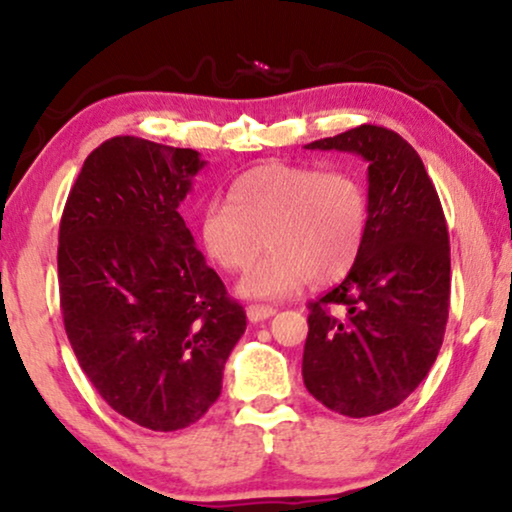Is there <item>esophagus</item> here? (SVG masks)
<instances>
[{"mask_svg":"<svg viewBox=\"0 0 512 512\" xmlns=\"http://www.w3.org/2000/svg\"><path fill=\"white\" fill-rule=\"evenodd\" d=\"M276 313L274 306H264V304H250L248 306V320L250 323H262V320L271 318Z\"/></svg>","mask_w":512,"mask_h":512,"instance_id":"obj_1","label":"esophagus"}]
</instances>
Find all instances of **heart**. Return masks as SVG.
<instances>
[{
    "label": "heart",
    "mask_w": 512,
    "mask_h": 512,
    "mask_svg": "<svg viewBox=\"0 0 512 512\" xmlns=\"http://www.w3.org/2000/svg\"><path fill=\"white\" fill-rule=\"evenodd\" d=\"M370 201L349 170L313 166L252 168L231 182L227 203H210L199 220L203 252L238 274L271 250L238 283L250 299H288L306 283H335L363 252Z\"/></svg>",
    "instance_id": "1"
}]
</instances>
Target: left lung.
Returning a JSON list of instances; mask_svg holds the SVG:
<instances>
[{"instance_id": "left-lung-1", "label": "left lung", "mask_w": 512, "mask_h": 512, "mask_svg": "<svg viewBox=\"0 0 512 512\" xmlns=\"http://www.w3.org/2000/svg\"><path fill=\"white\" fill-rule=\"evenodd\" d=\"M306 149L360 154L370 222L346 278L309 302L304 386L327 410L363 419L398 407L438 358L449 313V234L410 142L363 124Z\"/></svg>"}]
</instances>
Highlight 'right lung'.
<instances>
[{
	"mask_svg": "<svg viewBox=\"0 0 512 512\" xmlns=\"http://www.w3.org/2000/svg\"><path fill=\"white\" fill-rule=\"evenodd\" d=\"M199 152L119 135L84 161L58 234L60 311L102 400L152 431L199 421L245 332L243 306L177 213Z\"/></svg>",
	"mask_w": 512,
	"mask_h": 512,
	"instance_id": "1",
	"label": "right lung"
}]
</instances>
